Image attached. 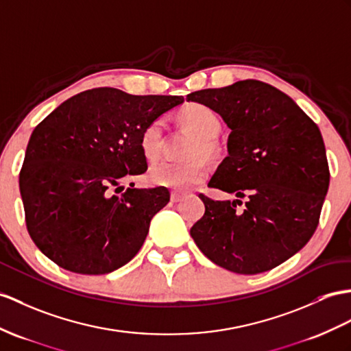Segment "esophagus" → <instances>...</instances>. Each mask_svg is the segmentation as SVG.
Returning <instances> with one entry per match:
<instances>
[{
	"label": "esophagus",
	"instance_id": "1",
	"mask_svg": "<svg viewBox=\"0 0 351 351\" xmlns=\"http://www.w3.org/2000/svg\"><path fill=\"white\" fill-rule=\"evenodd\" d=\"M183 198H184V195H182V193H177V192L171 193V202H180Z\"/></svg>",
	"mask_w": 351,
	"mask_h": 351
}]
</instances>
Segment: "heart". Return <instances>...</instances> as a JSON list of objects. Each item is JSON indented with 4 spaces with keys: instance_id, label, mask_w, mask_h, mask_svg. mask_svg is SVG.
<instances>
[{
    "instance_id": "b5f03b06",
    "label": "heart",
    "mask_w": 351,
    "mask_h": 351,
    "mask_svg": "<svg viewBox=\"0 0 351 351\" xmlns=\"http://www.w3.org/2000/svg\"><path fill=\"white\" fill-rule=\"evenodd\" d=\"M180 121L189 126L196 134L187 156H213L217 150L215 138L220 131V119L210 107L199 104V102H189L180 113ZM165 123L162 119H155L144 128L140 135V149L143 155L149 160L156 159L162 147V136H164ZM207 177V167L202 160L193 159L183 164L176 162H158L149 169L147 178L152 184L169 187L176 191H187L191 187L199 184Z\"/></svg>"
}]
</instances>
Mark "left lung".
Listing matches in <instances>:
<instances>
[{
    "mask_svg": "<svg viewBox=\"0 0 351 351\" xmlns=\"http://www.w3.org/2000/svg\"><path fill=\"white\" fill-rule=\"evenodd\" d=\"M187 101L210 107L230 134L228 156L208 182L234 201L199 195L205 205L191 229L199 250L237 274H261L310 241L329 187L322 134L286 93L259 80L196 90ZM246 198L244 212L236 204Z\"/></svg>",
    "mask_w": 351,
    "mask_h": 351,
    "instance_id": "8db88e82",
    "label": "left lung"
}]
</instances>
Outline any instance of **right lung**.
<instances>
[{"label":"right lung","instance_id":"1","mask_svg":"<svg viewBox=\"0 0 351 351\" xmlns=\"http://www.w3.org/2000/svg\"><path fill=\"white\" fill-rule=\"evenodd\" d=\"M183 101L97 88L68 98L36 126L19 189L28 232L43 254L75 274L101 276L138 253L169 192L162 186L119 192L147 171L144 128Z\"/></svg>","mask_w":351,"mask_h":351}]
</instances>
